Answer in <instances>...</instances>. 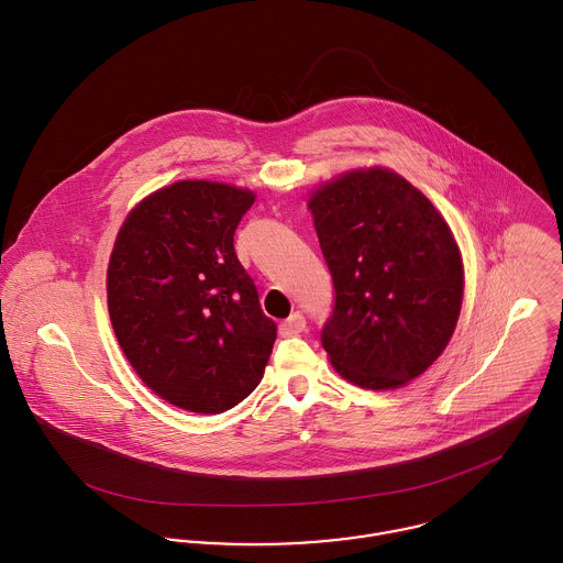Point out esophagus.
<instances>
[{"label":"esophagus","mask_w":563,"mask_h":563,"mask_svg":"<svg viewBox=\"0 0 563 563\" xmlns=\"http://www.w3.org/2000/svg\"><path fill=\"white\" fill-rule=\"evenodd\" d=\"M303 331H306V317H303L301 312L290 314L286 321L279 324V333H282L284 338H288V335H299V333H303Z\"/></svg>","instance_id":"34e87169"}]
</instances>
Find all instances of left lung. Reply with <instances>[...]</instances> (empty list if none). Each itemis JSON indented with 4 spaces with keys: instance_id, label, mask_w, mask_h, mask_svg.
Segmentation results:
<instances>
[{
    "instance_id": "8db88e82",
    "label": "left lung",
    "mask_w": 563,
    "mask_h": 563,
    "mask_svg": "<svg viewBox=\"0 0 563 563\" xmlns=\"http://www.w3.org/2000/svg\"><path fill=\"white\" fill-rule=\"evenodd\" d=\"M335 306L322 327L333 371L397 390L446 349L462 312L464 262L440 210L386 166L344 170L308 197Z\"/></svg>"
}]
</instances>
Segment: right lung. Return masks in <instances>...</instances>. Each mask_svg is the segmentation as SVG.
I'll list each match as a JSON object with an SVG mask.
<instances>
[{"mask_svg":"<svg viewBox=\"0 0 563 563\" xmlns=\"http://www.w3.org/2000/svg\"><path fill=\"white\" fill-rule=\"evenodd\" d=\"M255 192L181 179L125 217L110 253L108 312L123 355L162 401L221 413L260 384L277 338L234 232Z\"/></svg>","mask_w":563,"mask_h":563,"instance_id":"1","label":"right lung"}]
</instances>
